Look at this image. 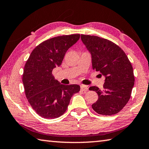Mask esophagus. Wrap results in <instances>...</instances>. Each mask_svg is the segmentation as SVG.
<instances>
[{
	"label": "esophagus",
	"mask_w": 149,
	"mask_h": 149,
	"mask_svg": "<svg viewBox=\"0 0 149 149\" xmlns=\"http://www.w3.org/2000/svg\"><path fill=\"white\" fill-rule=\"evenodd\" d=\"M81 90L84 91H87L88 90V87L87 86H85V85H81Z\"/></svg>",
	"instance_id": "1"
}]
</instances>
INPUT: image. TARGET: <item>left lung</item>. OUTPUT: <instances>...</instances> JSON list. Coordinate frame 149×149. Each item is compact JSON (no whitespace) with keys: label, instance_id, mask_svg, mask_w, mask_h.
I'll return each instance as SVG.
<instances>
[{"label":"left lung","instance_id":"8db88e82","mask_svg":"<svg viewBox=\"0 0 149 149\" xmlns=\"http://www.w3.org/2000/svg\"><path fill=\"white\" fill-rule=\"evenodd\" d=\"M81 39L91 55L93 69L105 77L102 89L96 86L89 87L99 97L92 108L100 115L116 114L131 97L134 84L131 63L124 51L109 40L84 34Z\"/></svg>","mask_w":149,"mask_h":149}]
</instances>
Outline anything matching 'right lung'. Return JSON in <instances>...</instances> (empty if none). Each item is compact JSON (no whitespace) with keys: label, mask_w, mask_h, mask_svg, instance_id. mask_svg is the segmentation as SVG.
Wrapping results in <instances>:
<instances>
[{"label":"right lung","mask_w":149,"mask_h":149,"mask_svg":"<svg viewBox=\"0 0 149 149\" xmlns=\"http://www.w3.org/2000/svg\"><path fill=\"white\" fill-rule=\"evenodd\" d=\"M79 34L54 37L35 48L26 63L22 82L26 97L33 109L45 119H55L67 110L72 95L78 93V85L61 84L52 70L60 66L66 52L79 39Z\"/></svg>","instance_id":"1"}]
</instances>
